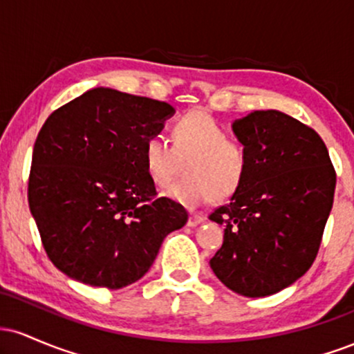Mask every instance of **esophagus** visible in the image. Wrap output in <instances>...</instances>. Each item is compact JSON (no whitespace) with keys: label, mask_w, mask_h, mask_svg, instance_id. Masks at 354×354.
Masks as SVG:
<instances>
[{"label":"esophagus","mask_w":354,"mask_h":354,"mask_svg":"<svg viewBox=\"0 0 354 354\" xmlns=\"http://www.w3.org/2000/svg\"><path fill=\"white\" fill-rule=\"evenodd\" d=\"M205 221V218L201 216V214H189V218H188V226H191V228H193V226H198L200 225V223H203Z\"/></svg>","instance_id":"esophagus-1"}]
</instances>
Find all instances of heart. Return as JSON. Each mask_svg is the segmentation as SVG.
<instances>
[{
    "instance_id": "heart-1",
    "label": "heart",
    "mask_w": 354,
    "mask_h": 354,
    "mask_svg": "<svg viewBox=\"0 0 354 354\" xmlns=\"http://www.w3.org/2000/svg\"><path fill=\"white\" fill-rule=\"evenodd\" d=\"M171 136L173 146L160 135L146 138L143 146L145 169L156 188L171 185L186 163V178L166 189V196L196 208L238 193L250 168L246 146L226 136L209 113L194 109L178 118Z\"/></svg>"
}]
</instances>
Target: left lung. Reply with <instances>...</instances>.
Returning a JSON list of instances; mask_svg holds the SVG:
<instances>
[{"instance_id": "obj_1", "label": "left lung", "mask_w": 354, "mask_h": 354, "mask_svg": "<svg viewBox=\"0 0 354 354\" xmlns=\"http://www.w3.org/2000/svg\"><path fill=\"white\" fill-rule=\"evenodd\" d=\"M250 156L246 180L209 219L225 226L209 259L234 293L261 298L310 270L333 208L336 171L326 145L310 126L276 109L233 123Z\"/></svg>"}]
</instances>
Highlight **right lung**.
Listing matches in <instances>:
<instances>
[{
  "instance_id": "1",
  "label": "right lung",
  "mask_w": 354,
  "mask_h": 354,
  "mask_svg": "<svg viewBox=\"0 0 354 354\" xmlns=\"http://www.w3.org/2000/svg\"><path fill=\"white\" fill-rule=\"evenodd\" d=\"M173 113L165 101L95 88L44 121L28 203L48 258L66 276L108 290L128 286L186 225V209L158 196L143 165L146 138Z\"/></svg>"
}]
</instances>
